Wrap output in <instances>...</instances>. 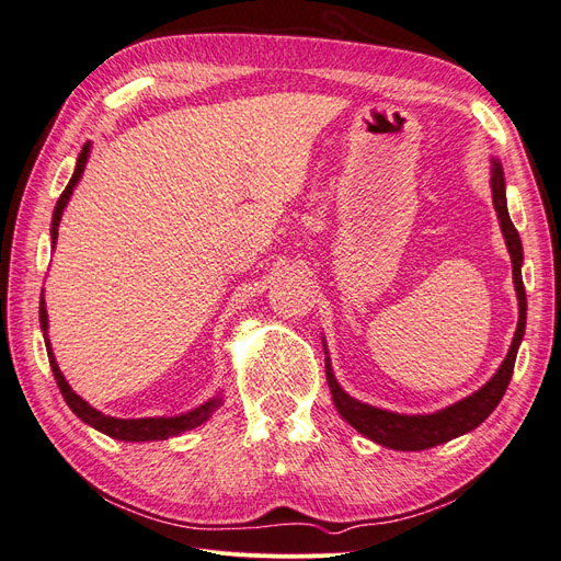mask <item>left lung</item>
I'll return each mask as SVG.
<instances>
[{
  "mask_svg": "<svg viewBox=\"0 0 561 561\" xmlns=\"http://www.w3.org/2000/svg\"><path fill=\"white\" fill-rule=\"evenodd\" d=\"M491 194H494V208L499 213L501 231L505 236V245L513 260V280H515V290L519 299V320H517L513 344L494 377H491L480 390H474L472 396L454 402L451 407H445V410H439L435 414L407 416V414L379 410V407L365 404L344 393V388L336 383L332 375L330 358H325V375H328L336 412L342 414L355 431L367 435L369 439H375V443L381 447L400 449V451H421V449H431L443 443H449V439L463 433H470L496 410V404L501 402L507 383H511L517 348L522 344L524 328H526V295H524V283H522L524 252H522L519 233L511 222V215H507L505 178H503V168L496 159H491Z\"/></svg>",
  "mask_w": 561,
  "mask_h": 561,
  "instance_id": "8db88e82",
  "label": "left lung"
}]
</instances>
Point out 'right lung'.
Here are the masks:
<instances>
[{"mask_svg":"<svg viewBox=\"0 0 561 561\" xmlns=\"http://www.w3.org/2000/svg\"><path fill=\"white\" fill-rule=\"evenodd\" d=\"M89 154H91V145L87 142L81 149V154L77 159V168H75V175L72 180L67 182L65 192L60 194L58 203H56V210H54V222H50V243L56 245V239H58V225H60V217H62V210L67 206V201H70L75 186L83 173V168H87V161H89ZM39 322H42V332H44V342H46V353H48V363H50V369H54V377H56V383L60 388V393L67 402V407L83 421L89 423V426H93L95 431L105 433L114 439H124V443H149V439H165V437H173V435H180L184 431H192L196 426H201L203 421H208L215 412L217 407L222 404V398H213L208 402H203L201 407H196V410L186 412V414H180V416H157V419H116V416H107L103 412L93 410V407L81 400L75 390L70 388V383L65 381L62 371L54 358V351H50V342H48V334H46V328H48V316H46V301L42 297L39 301Z\"/></svg>","mask_w":561,"mask_h":561,"instance_id":"add662e5","label":"right lung"}]
</instances>
